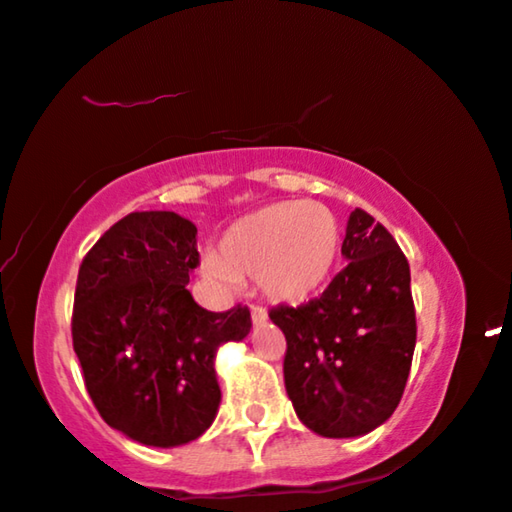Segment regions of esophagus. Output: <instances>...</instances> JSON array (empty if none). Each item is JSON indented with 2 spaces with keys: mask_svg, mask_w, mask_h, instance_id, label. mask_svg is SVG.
Wrapping results in <instances>:
<instances>
[{
  "mask_svg": "<svg viewBox=\"0 0 512 512\" xmlns=\"http://www.w3.org/2000/svg\"><path fill=\"white\" fill-rule=\"evenodd\" d=\"M251 321H254V325H263L268 321V311H265V307L251 305Z\"/></svg>",
  "mask_w": 512,
  "mask_h": 512,
  "instance_id": "obj_1",
  "label": "esophagus"
}]
</instances>
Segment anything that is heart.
Listing matches in <instances>:
<instances>
[{"instance_id":"b5f03b06","label":"heart","mask_w":512,"mask_h":512,"mask_svg":"<svg viewBox=\"0 0 512 512\" xmlns=\"http://www.w3.org/2000/svg\"><path fill=\"white\" fill-rule=\"evenodd\" d=\"M339 251L342 228L328 205L284 201L235 221L205 268L226 284L254 277L268 298L300 305L328 286Z\"/></svg>"}]
</instances>
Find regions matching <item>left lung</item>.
I'll return each mask as SVG.
<instances>
[{
  "instance_id": "left-lung-1",
  "label": "left lung",
  "mask_w": 512,
  "mask_h": 512,
  "mask_svg": "<svg viewBox=\"0 0 512 512\" xmlns=\"http://www.w3.org/2000/svg\"><path fill=\"white\" fill-rule=\"evenodd\" d=\"M348 265L307 305L270 309L286 337L284 383L311 432L348 439L397 409L416 348V307L404 251L360 207L348 217Z\"/></svg>"
}]
</instances>
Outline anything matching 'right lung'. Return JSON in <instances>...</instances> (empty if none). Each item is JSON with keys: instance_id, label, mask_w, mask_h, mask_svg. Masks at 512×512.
<instances>
[{"instance_id": "add662e5", "label": "right lung", "mask_w": 512, "mask_h": 512, "mask_svg": "<svg viewBox=\"0 0 512 512\" xmlns=\"http://www.w3.org/2000/svg\"><path fill=\"white\" fill-rule=\"evenodd\" d=\"M196 233L175 212H131L78 270L71 337L85 388L110 427L145 446H182L212 425L214 355L251 330L244 305L207 311L187 291Z\"/></svg>"}]
</instances>
